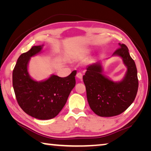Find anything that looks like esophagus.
I'll list each match as a JSON object with an SVG mask.
<instances>
[{
	"instance_id": "obj_1",
	"label": "esophagus",
	"mask_w": 151,
	"mask_h": 151,
	"mask_svg": "<svg viewBox=\"0 0 151 151\" xmlns=\"http://www.w3.org/2000/svg\"><path fill=\"white\" fill-rule=\"evenodd\" d=\"M76 76H77V78H78L79 79H82L83 78V74L81 73H78L76 74Z\"/></svg>"
}]
</instances>
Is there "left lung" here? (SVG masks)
<instances>
[{
	"mask_svg": "<svg viewBox=\"0 0 151 151\" xmlns=\"http://www.w3.org/2000/svg\"><path fill=\"white\" fill-rule=\"evenodd\" d=\"M119 45L112 55L121 57L127 67L126 75L121 81L114 83L104 76L100 62L88 66L83 78L89 106L100 116L122 113L133 103L137 94L139 80L136 65L127 46L120 43Z\"/></svg>",
	"mask_w": 151,
	"mask_h": 151,
	"instance_id": "obj_1",
	"label": "left lung"
}]
</instances>
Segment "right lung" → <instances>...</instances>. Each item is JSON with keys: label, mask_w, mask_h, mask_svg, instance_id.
Masks as SVG:
<instances>
[{"label": "right lung", "mask_w": 151, "mask_h": 151, "mask_svg": "<svg viewBox=\"0 0 151 151\" xmlns=\"http://www.w3.org/2000/svg\"><path fill=\"white\" fill-rule=\"evenodd\" d=\"M41 50L42 46H34L20 56L12 72V85L18 104L24 112L34 118L48 120L57 116L65 105L75 86L76 70L66 77L52 75L44 81H34L28 73V63Z\"/></svg>", "instance_id": "obj_1"}]
</instances>
